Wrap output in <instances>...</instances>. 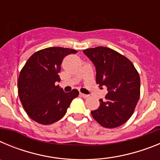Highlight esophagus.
<instances>
[{
    "label": "esophagus",
    "instance_id": "1",
    "mask_svg": "<svg viewBox=\"0 0 160 160\" xmlns=\"http://www.w3.org/2000/svg\"><path fill=\"white\" fill-rule=\"evenodd\" d=\"M80 96H81V97H82L83 98H87V97H88L89 95H87V94H82V93H80Z\"/></svg>",
    "mask_w": 160,
    "mask_h": 160
}]
</instances>
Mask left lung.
<instances>
[{"mask_svg":"<svg viewBox=\"0 0 160 160\" xmlns=\"http://www.w3.org/2000/svg\"><path fill=\"white\" fill-rule=\"evenodd\" d=\"M96 68V82L105 86V101L91 111L93 118L106 128H118L132 115L140 96V78L133 63L115 50L98 46L83 50Z\"/></svg>","mask_w":160,"mask_h":160,"instance_id":"obj_1","label":"left lung"}]
</instances>
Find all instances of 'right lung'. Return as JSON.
<instances>
[{"label":"right lung","instance_id":"1","mask_svg":"<svg viewBox=\"0 0 160 160\" xmlns=\"http://www.w3.org/2000/svg\"><path fill=\"white\" fill-rule=\"evenodd\" d=\"M77 50L62 47H49L36 52L28 59L18 78V96L29 118L48 125L66 114L78 90L66 93L55 83L60 82L58 73L66 55Z\"/></svg>","mask_w":160,"mask_h":160}]
</instances>
